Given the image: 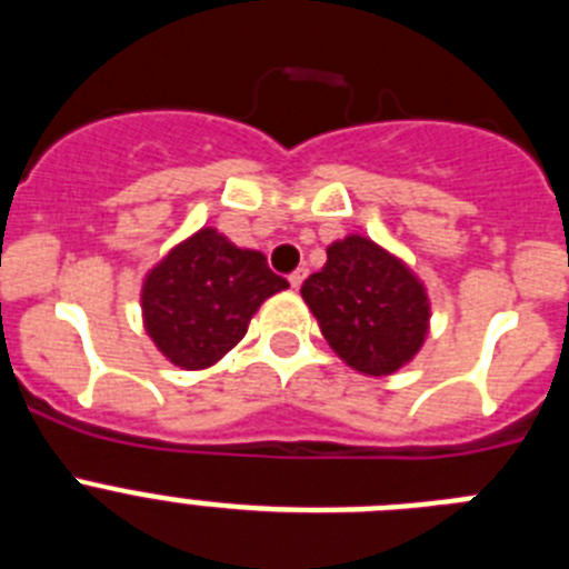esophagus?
Returning <instances> with one entry per match:
<instances>
[{"label": "esophagus", "mask_w": 569, "mask_h": 569, "mask_svg": "<svg viewBox=\"0 0 569 569\" xmlns=\"http://www.w3.org/2000/svg\"><path fill=\"white\" fill-rule=\"evenodd\" d=\"M305 276H308V270H305V268H299V270H296V273H290V276H288L290 288L299 290V288H301V281H305Z\"/></svg>", "instance_id": "1"}]
</instances>
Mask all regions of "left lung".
Returning a JSON list of instances; mask_svg holds the SVG:
<instances>
[{"label": "left lung", "instance_id": "8db88e82", "mask_svg": "<svg viewBox=\"0 0 569 569\" xmlns=\"http://www.w3.org/2000/svg\"><path fill=\"white\" fill-rule=\"evenodd\" d=\"M301 299L333 353L365 376H393L430 333L425 281L359 233L330 244L325 268L301 284Z\"/></svg>", "mask_w": 569, "mask_h": 569}]
</instances>
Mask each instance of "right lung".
Returning a JSON list of instances; mask_svg holds the SVG:
<instances>
[{
    "label": "right lung",
    "mask_w": 569,
    "mask_h": 569,
    "mask_svg": "<svg viewBox=\"0 0 569 569\" xmlns=\"http://www.w3.org/2000/svg\"><path fill=\"white\" fill-rule=\"evenodd\" d=\"M284 288L264 253L202 228L144 276V330L170 365L204 370L244 339L256 310Z\"/></svg>",
    "instance_id": "right-lung-1"
}]
</instances>
